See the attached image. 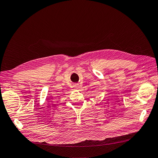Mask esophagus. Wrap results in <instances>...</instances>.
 Wrapping results in <instances>:
<instances>
[{"label": "esophagus", "mask_w": 158, "mask_h": 158, "mask_svg": "<svg viewBox=\"0 0 158 158\" xmlns=\"http://www.w3.org/2000/svg\"><path fill=\"white\" fill-rule=\"evenodd\" d=\"M74 86H75V88H78L79 87V85H78V84H75V85H74Z\"/></svg>", "instance_id": "esophagus-1"}]
</instances>
